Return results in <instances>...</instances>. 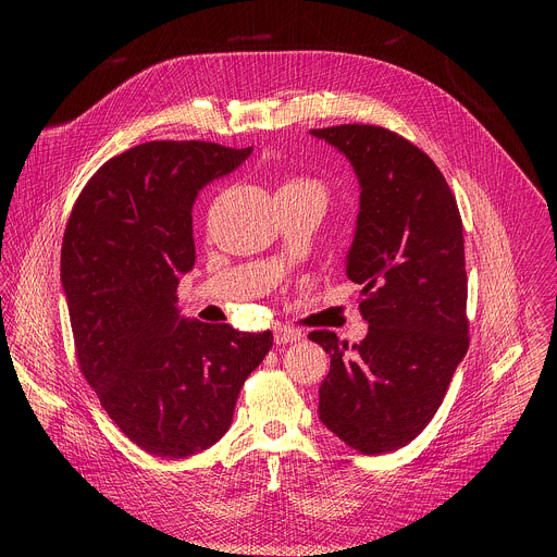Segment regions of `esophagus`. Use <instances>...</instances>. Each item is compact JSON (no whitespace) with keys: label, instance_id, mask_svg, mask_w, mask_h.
I'll list each match as a JSON object with an SVG mask.
<instances>
[{"label":"esophagus","instance_id":"esophagus-1","mask_svg":"<svg viewBox=\"0 0 557 557\" xmlns=\"http://www.w3.org/2000/svg\"><path fill=\"white\" fill-rule=\"evenodd\" d=\"M300 338V332L298 330H292V327H274V343L276 345H287V343H294Z\"/></svg>","mask_w":557,"mask_h":557}]
</instances>
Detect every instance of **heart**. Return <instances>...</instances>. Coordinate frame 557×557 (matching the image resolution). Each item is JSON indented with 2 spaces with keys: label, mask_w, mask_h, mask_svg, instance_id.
<instances>
[{
  "label": "heart",
  "mask_w": 557,
  "mask_h": 557,
  "mask_svg": "<svg viewBox=\"0 0 557 557\" xmlns=\"http://www.w3.org/2000/svg\"><path fill=\"white\" fill-rule=\"evenodd\" d=\"M276 193H285V195H309V197H318L323 203H325V197H327V190L325 186L315 180V177H309V175H292L287 177Z\"/></svg>",
  "instance_id": "heart-1"
}]
</instances>
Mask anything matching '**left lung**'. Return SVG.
I'll return each mask as SVG.
<instances>
[{"label": "left lung", "mask_w": 557, "mask_h": 557, "mask_svg": "<svg viewBox=\"0 0 557 557\" xmlns=\"http://www.w3.org/2000/svg\"><path fill=\"white\" fill-rule=\"evenodd\" d=\"M311 135L360 182L345 272L369 321L351 347L330 330L309 334L330 354L319 418L362 455L393 453L431 422L470 347L461 214L435 162L397 133L341 124Z\"/></svg>", "instance_id": "1"}]
</instances>
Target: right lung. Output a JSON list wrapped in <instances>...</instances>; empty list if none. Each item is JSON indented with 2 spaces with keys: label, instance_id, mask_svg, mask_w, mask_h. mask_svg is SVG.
<instances>
[{
  "label": "right lung",
  "instance_id": "1",
  "mask_svg": "<svg viewBox=\"0 0 557 557\" xmlns=\"http://www.w3.org/2000/svg\"><path fill=\"white\" fill-rule=\"evenodd\" d=\"M252 148L148 141L107 160L83 186L62 242V287L81 373L120 431L146 453L184 459L230 429L239 388L272 332L180 318L195 265L197 195Z\"/></svg>",
  "mask_w": 557,
  "mask_h": 557
}]
</instances>
